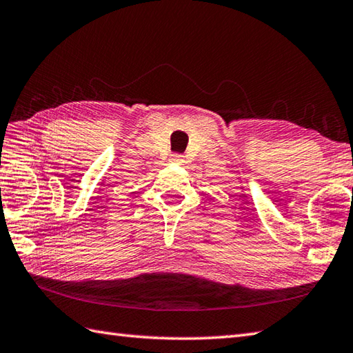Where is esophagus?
<instances>
[{
  "mask_svg": "<svg viewBox=\"0 0 353 353\" xmlns=\"http://www.w3.org/2000/svg\"><path fill=\"white\" fill-rule=\"evenodd\" d=\"M170 161L171 162H182V156L181 154H172Z\"/></svg>",
  "mask_w": 353,
  "mask_h": 353,
  "instance_id": "1",
  "label": "esophagus"
}]
</instances>
